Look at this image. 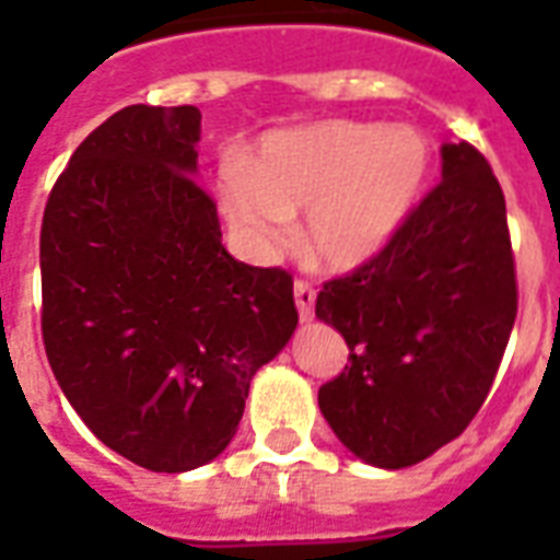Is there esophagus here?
I'll return each mask as SVG.
<instances>
[{"label":"esophagus","mask_w":560,"mask_h":560,"mask_svg":"<svg viewBox=\"0 0 560 560\" xmlns=\"http://www.w3.org/2000/svg\"><path fill=\"white\" fill-rule=\"evenodd\" d=\"M293 296H296L299 319H302V323H311V319H314V302H316L314 284H307L305 279H296V284H293Z\"/></svg>","instance_id":"34e87169"}]
</instances>
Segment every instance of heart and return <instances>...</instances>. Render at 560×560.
Instances as JSON below:
<instances>
[{
  "instance_id": "obj_1",
  "label": "heart",
  "mask_w": 560,
  "mask_h": 560,
  "mask_svg": "<svg viewBox=\"0 0 560 560\" xmlns=\"http://www.w3.org/2000/svg\"><path fill=\"white\" fill-rule=\"evenodd\" d=\"M433 148L416 127L334 118L264 136L249 162H226L220 200L253 253H276L305 211L302 246L328 270H354L395 241L421 200Z\"/></svg>"
}]
</instances>
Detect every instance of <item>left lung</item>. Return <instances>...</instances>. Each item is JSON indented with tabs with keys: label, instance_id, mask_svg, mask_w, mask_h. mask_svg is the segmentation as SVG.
Here are the masks:
<instances>
[{
	"label": "left lung",
	"instance_id": "left-lung-1",
	"mask_svg": "<svg viewBox=\"0 0 560 560\" xmlns=\"http://www.w3.org/2000/svg\"><path fill=\"white\" fill-rule=\"evenodd\" d=\"M442 160L444 179L395 241L316 296V316L349 346L319 409L377 468L416 465L465 433L517 316L503 188L474 144H444Z\"/></svg>",
	"mask_w": 560,
	"mask_h": 560
}]
</instances>
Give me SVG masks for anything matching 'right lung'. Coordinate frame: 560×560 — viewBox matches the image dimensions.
<instances>
[{
	"label": "right lung",
	"mask_w": 560,
	"mask_h": 560,
	"mask_svg": "<svg viewBox=\"0 0 560 560\" xmlns=\"http://www.w3.org/2000/svg\"><path fill=\"white\" fill-rule=\"evenodd\" d=\"M200 109H118L48 194L43 342L83 424L139 468L183 474L226 451L253 374L296 331L293 276L220 244L191 177Z\"/></svg>",
	"instance_id": "obj_1"
}]
</instances>
